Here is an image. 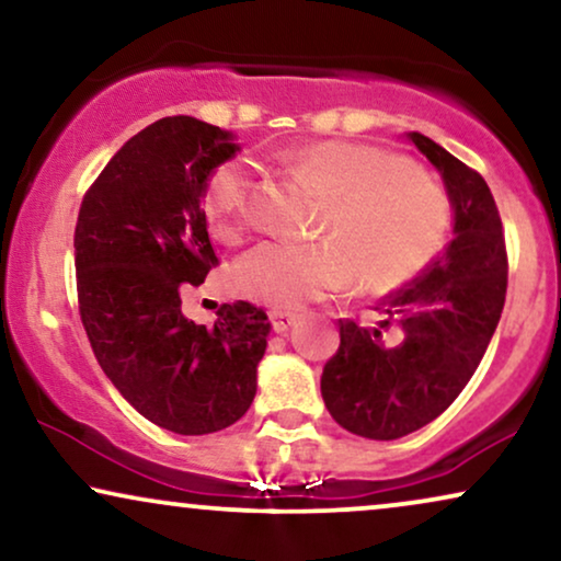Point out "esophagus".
Returning <instances> with one entry per match:
<instances>
[{"instance_id":"obj_1","label":"esophagus","mask_w":561,"mask_h":561,"mask_svg":"<svg viewBox=\"0 0 561 561\" xmlns=\"http://www.w3.org/2000/svg\"><path fill=\"white\" fill-rule=\"evenodd\" d=\"M271 322H273V330L278 332V334H283V332H288L290 327L298 322V314H296V311H273Z\"/></svg>"}]
</instances>
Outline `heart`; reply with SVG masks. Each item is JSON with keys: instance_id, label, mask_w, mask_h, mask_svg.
I'll return each instance as SVG.
<instances>
[{"instance_id": "1", "label": "heart", "mask_w": 561, "mask_h": 561, "mask_svg": "<svg viewBox=\"0 0 561 561\" xmlns=\"http://www.w3.org/2000/svg\"><path fill=\"white\" fill-rule=\"evenodd\" d=\"M286 167L324 193L311 244L265 242L234 267L237 288L252 301L296 309L358 286L387 296L417 278L450 229V201L407 159L370 144L327 138L286 154ZM254 180L229 159L203 185V214L221 242H237L250 221Z\"/></svg>"}]
</instances>
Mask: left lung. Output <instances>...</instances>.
I'll use <instances>...</instances> for the list:
<instances>
[{
	"label": "left lung",
	"mask_w": 561,
	"mask_h": 561,
	"mask_svg": "<svg viewBox=\"0 0 561 561\" xmlns=\"http://www.w3.org/2000/svg\"><path fill=\"white\" fill-rule=\"evenodd\" d=\"M454 203V239L410 286L378 301L376 327L340 319V347L322 370V399L345 431L397 440L454 404L484 358L507 294L500 210L484 178L412 130ZM391 329L400 332L389 341Z\"/></svg>",
	"instance_id": "left-lung-1"
}]
</instances>
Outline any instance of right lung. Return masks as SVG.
Returning a JSON list of instances; mask_svg holds the SVG:
<instances>
[{"mask_svg":"<svg viewBox=\"0 0 561 561\" xmlns=\"http://www.w3.org/2000/svg\"><path fill=\"white\" fill-rule=\"evenodd\" d=\"M237 151L218 126L162 118L123 144L79 206L77 301L94 358L138 414L178 435L250 410L271 334L247 301L224 304L214 327L183 314V290L218 265L203 185Z\"/></svg>","mask_w":561,"mask_h":561,"instance_id":"add662e5","label":"right lung"}]
</instances>
